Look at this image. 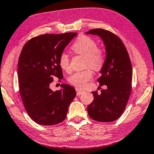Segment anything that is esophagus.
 <instances>
[{
	"label": "esophagus",
	"instance_id": "esophagus-1",
	"mask_svg": "<svg viewBox=\"0 0 154 154\" xmlns=\"http://www.w3.org/2000/svg\"><path fill=\"white\" fill-rule=\"evenodd\" d=\"M75 89H76V91H77V96H79V95H80V94H82V93L85 92V91L82 90V89L78 88V87H77V88H76Z\"/></svg>",
	"mask_w": 154,
	"mask_h": 154
}]
</instances>
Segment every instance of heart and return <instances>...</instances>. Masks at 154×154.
Wrapping results in <instances>:
<instances>
[{"label": "heart", "mask_w": 154, "mask_h": 154, "mask_svg": "<svg viewBox=\"0 0 154 154\" xmlns=\"http://www.w3.org/2000/svg\"><path fill=\"white\" fill-rule=\"evenodd\" d=\"M72 50L75 53L85 57V66H89L94 70L99 71L103 67L106 56L104 50L97 47V43L94 39L87 35L79 36L72 46ZM59 65L63 70L70 71V59L65 52H62L59 57ZM93 76L91 68H87L82 71L74 72L68 78V81L74 86L82 88L86 85Z\"/></svg>", "instance_id": "obj_1"}]
</instances>
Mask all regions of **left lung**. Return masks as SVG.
<instances>
[{
	"label": "left lung",
	"mask_w": 154,
	"mask_h": 154,
	"mask_svg": "<svg viewBox=\"0 0 154 154\" xmlns=\"http://www.w3.org/2000/svg\"><path fill=\"white\" fill-rule=\"evenodd\" d=\"M86 34L102 39L106 49L105 63L97 79L100 86L107 88L92 91L94 100L87 106L90 117L100 122H114L123 114L131 91L132 67L129 55L121 39L109 30L97 28Z\"/></svg>",
	"instance_id": "left-lung-1"
}]
</instances>
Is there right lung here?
Returning <instances> with one entry per match:
<instances>
[{
	"instance_id": "obj_1",
	"label": "right lung",
	"mask_w": 154,
	"mask_h": 154,
	"mask_svg": "<svg viewBox=\"0 0 154 154\" xmlns=\"http://www.w3.org/2000/svg\"><path fill=\"white\" fill-rule=\"evenodd\" d=\"M77 32L44 34L28 40L23 46L17 65L19 90L27 113L40 125L63 122L68 107L76 96L74 87L62 84L63 89L53 91L52 76L61 80L60 54Z\"/></svg>"
}]
</instances>
